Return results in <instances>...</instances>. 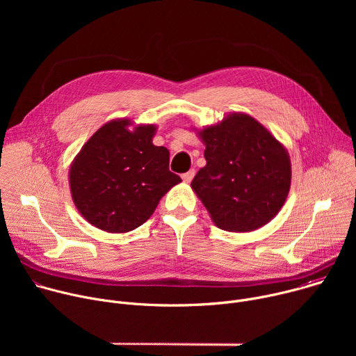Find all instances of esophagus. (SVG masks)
Segmentation results:
<instances>
[{"mask_svg": "<svg viewBox=\"0 0 356 356\" xmlns=\"http://www.w3.org/2000/svg\"><path fill=\"white\" fill-rule=\"evenodd\" d=\"M193 177H194V170H188L187 173L181 175V179L184 183H190L193 180Z\"/></svg>", "mask_w": 356, "mask_h": 356, "instance_id": "34e87169", "label": "esophagus"}]
</instances>
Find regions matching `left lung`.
<instances>
[{"mask_svg": "<svg viewBox=\"0 0 356 356\" xmlns=\"http://www.w3.org/2000/svg\"><path fill=\"white\" fill-rule=\"evenodd\" d=\"M207 165L191 188L213 222L249 232L268 224L283 207L291 183L287 149L255 118L232 113L197 131Z\"/></svg>", "mask_w": 356, "mask_h": 356, "instance_id": "obj_1", "label": "left lung"}]
</instances>
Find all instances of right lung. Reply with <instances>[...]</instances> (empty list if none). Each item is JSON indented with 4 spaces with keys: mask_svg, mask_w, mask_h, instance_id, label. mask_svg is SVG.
I'll list each match as a JSON object with an SVG mask.
<instances>
[{
    "mask_svg": "<svg viewBox=\"0 0 356 356\" xmlns=\"http://www.w3.org/2000/svg\"><path fill=\"white\" fill-rule=\"evenodd\" d=\"M128 118L101 127L74 158L69 184L79 213L95 228L129 232L154 214L181 179L169 170V150L152 143L156 127Z\"/></svg>",
    "mask_w": 356,
    "mask_h": 356,
    "instance_id": "obj_1",
    "label": "right lung"
}]
</instances>
